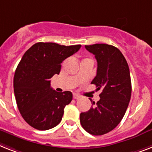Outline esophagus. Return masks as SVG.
<instances>
[{
    "mask_svg": "<svg viewBox=\"0 0 152 152\" xmlns=\"http://www.w3.org/2000/svg\"><path fill=\"white\" fill-rule=\"evenodd\" d=\"M73 98L75 99H78L81 98V96H80L79 95H77V94H74V95H73Z\"/></svg>",
    "mask_w": 152,
    "mask_h": 152,
    "instance_id": "obj_1",
    "label": "esophagus"
}]
</instances>
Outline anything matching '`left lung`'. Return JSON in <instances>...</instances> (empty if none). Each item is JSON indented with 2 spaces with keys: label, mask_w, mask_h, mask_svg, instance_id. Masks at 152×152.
<instances>
[{
  "label": "left lung",
  "mask_w": 152,
  "mask_h": 152,
  "mask_svg": "<svg viewBox=\"0 0 152 152\" xmlns=\"http://www.w3.org/2000/svg\"><path fill=\"white\" fill-rule=\"evenodd\" d=\"M85 47L97 61L96 76L91 84L102 93L96 106L80 114V122L92 135H104L113 130L125 115L132 92L130 73L124 56L115 46L95 44Z\"/></svg>",
  "instance_id": "8db88e82"
}]
</instances>
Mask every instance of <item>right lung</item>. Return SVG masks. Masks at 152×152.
<instances>
[{"instance_id":"right-lung-1","label":"right lung","mask_w":152,"mask_h":152,"mask_svg":"<svg viewBox=\"0 0 152 152\" xmlns=\"http://www.w3.org/2000/svg\"><path fill=\"white\" fill-rule=\"evenodd\" d=\"M81 46L38 42L22 57L15 72L14 93L22 117L33 128L48 130L61 122L64 107L73 95L70 91L56 92L49 79L59 75L62 62Z\"/></svg>"}]
</instances>
